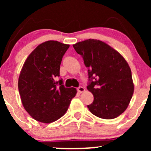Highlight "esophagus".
<instances>
[{
    "instance_id": "1",
    "label": "esophagus",
    "mask_w": 151,
    "mask_h": 151,
    "mask_svg": "<svg viewBox=\"0 0 151 151\" xmlns=\"http://www.w3.org/2000/svg\"><path fill=\"white\" fill-rule=\"evenodd\" d=\"M77 90L79 93H82L85 91V89L84 87H82V86H79V87L77 88Z\"/></svg>"
}]
</instances>
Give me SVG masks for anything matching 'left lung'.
<instances>
[{"label":"left lung","mask_w":151,"mask_h":151,"mask_svg":"<svg viewBox=\"0 0 151 151\" xmlns=\"http://www.w3.org/2000/svg\"><path fill=\"white\" fill-rule=\"evenodd\" d=\"M73 47L88 69L86 88L93 95L88 109L101 119L119 116L127 109L134 90L131 69L125 59L97 40H86Z\"/></svg>","instance_id":"8db88e82"}]
</instances>
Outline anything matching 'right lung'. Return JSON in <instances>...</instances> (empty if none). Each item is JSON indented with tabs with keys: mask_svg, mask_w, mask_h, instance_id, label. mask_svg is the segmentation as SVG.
I'll return each mask as SVG.
<instances>
[{
	"mask_svg": "<svg viewBox=\"0 0 151 151\" xmlns=\"http://www.w3.org/2000/svg\"><path fill=\"white\" fill-rule=\"evenodd\" d=\"M69 45L47 41L27 58L18 79V90L24 108L36 121L52 123L66 113L75 88H66L60 77L61 62Z\"/></svg>",
	"mask_w": 151,
	"mask_h": 151,
	"instance_id": "add662e5",
	"label": "right lung"
}]
</instances>
